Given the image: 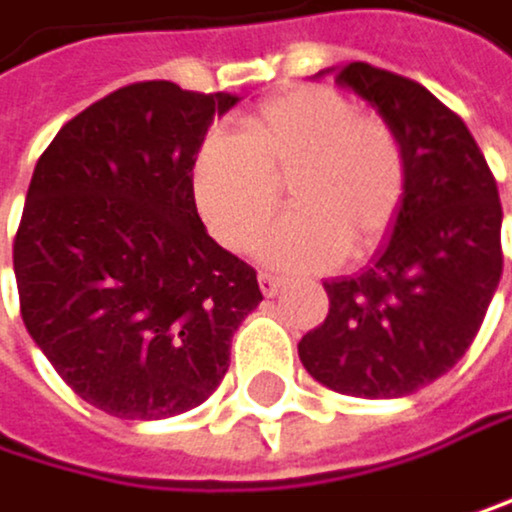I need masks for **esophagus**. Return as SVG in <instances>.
Listing matches in <instances>:
<instances>
[{
	"label": "esophagus",
	"instance_id": "esophagus-1",
	"mask_svg": "<svg viewBox=\"0 0 512 512\" xmlns=\"http://www.w3.org/2000/svg\"><path fill=\"white\" fill-rule=\"evenodd\" d=\"M258 282H261V292L270 298V295H276L279 292V286H282V276H276V273H267V270H261L258 273Z\"/></svg>",
	"mask_w": 512,
	"mask_h": 512
}]
</instances>
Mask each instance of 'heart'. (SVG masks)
<instances>
[{"mask_svg": "<svg viewBox=\"0 0 512 512\" xmlns=\"http://www.w3.org/2000/svg\"><path fill=\"white\" fill-rule=\"evenodd\" d=\"M289 186L292 214L261 242L282 270L370 258L395 230L407 158L395 130L326 86H298L254 108L239 136H211L192 167V195L217 242L245 251Z\"/></svg>", "mask_w": 512, "mask_h": 512, "instance_id": "b5f03b06", "label": "heart"}]
</instances>
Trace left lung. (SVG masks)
<instances>
[{
  "label": "left lung",
  "instance_id": "obj_1",
  "mask_svg": "<svg viewBox=\"0 0 512 512\" xmlns=\"http://www.w3.org/2000/svg\"><path fill=\"white\" fill-rule=\"evenodd\" d=\"M335 83L401 139L407 195L373 264L323 282L329 314L298 342V357L339 395L404 398L473 345L504 270V211L473 133L426 86L363 61L339 67Z\"/></svg>",
  "mask_w": 512,
  "mask_h": 512
}]
</instances>
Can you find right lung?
<instances>
[{"label": "right lung", "instance_id": "add662e5", "mask_svg": "<svg viewBox=\"0 0 512 512\" xmlns=\"http://www.w3.org/2000/svg\"><path fill=\"white\" fill-rule=\"evenodd\" d=\"M236 102L133 83L67 120L36 161L15 236L21 317L58 376L120 420L208 401L264 301L192 195L208 127Z\"/></svg>", "mask_w": 512, "mask_h": 512}]
</instances>
